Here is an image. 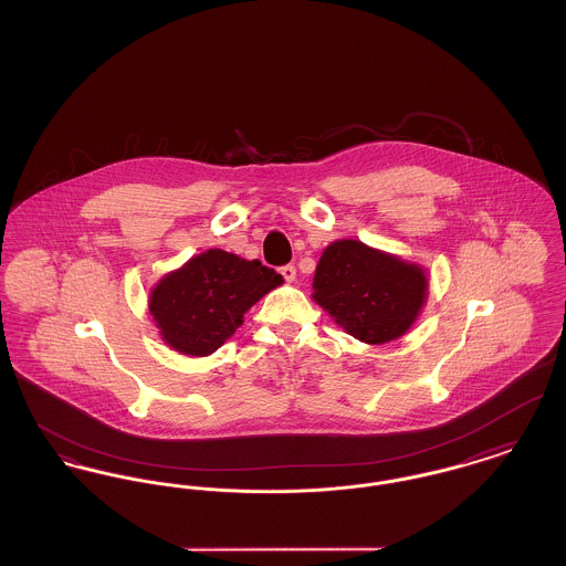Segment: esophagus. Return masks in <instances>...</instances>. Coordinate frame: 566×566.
<instances>
[{"label":"esophagus","instance_id":"34e87169","mask_svg":"<svg viewBox=\"0 0 566 566\" xmlns=\"http://www.w3.org/2000/svg\"><path fill=\"white\" fill-rule=\"evenodd\" d=\"M281 274H283V279L287 281V283H292L294 279H296V269L292 266V264H287V266H281V270H279Z\"/></svg>","mask_w":566,"mask_h":566}]
</instances>
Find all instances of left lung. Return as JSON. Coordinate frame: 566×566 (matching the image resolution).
Returning <instances> with one entry per match:
<instances>
[{
    "label": "left lung",
    "mask_w": 566,
    "mask_h": 566,
    "mask_svg": "<svg viewBox=\"0 0 566 566\" xmlns=\"http://www.w3.org/2000/svg\"><path fill=\"white\" fill-rule=\"evenodd\" d=\"M315 302L354 338L381 345L402 336L421 311L423 270L359 240L327 247L313 279Z\"/></svg>",
    "instance_id": "8db88e82"
}]
</instances>
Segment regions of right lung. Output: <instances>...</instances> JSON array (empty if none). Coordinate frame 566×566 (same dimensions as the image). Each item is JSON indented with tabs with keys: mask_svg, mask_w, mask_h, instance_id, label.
Instances as JSON below:
<instances>
[{
	"mask_svg": "<svg viewBox=\"0 0 566 566\" xmlns=\"http://www.w3.org/2000/svg\"><path fill=\"white\" fill-rule=\"evenodd\" d=\"M283 276L260 260L247 262L221 249L191 258L150 294V315L164 340L187 356L217 352L242 324V315Z\"/></svg>",
	"mask_w": 566,
	"mask_h": 566,
	"instance_id": "1",
	"label": "right lung"
}]
</instances>
